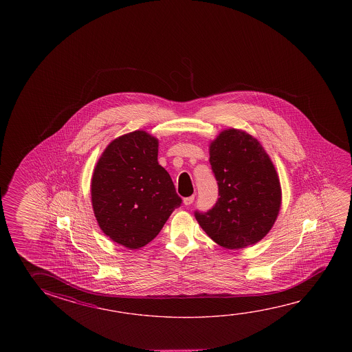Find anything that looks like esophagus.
<instances>
[{"label":"esophagus","mask_w":352,"mask_h":352,"mask_svg":"<svg viewBox=\"0 0 352 352\" xmlns=\"http://www.w3.org/2000/svg\"><path fill=\"white\" fill-rule=\"evenodd\" d=\"M194 199H195V195H191L189 196V197H185L184 205H186V206H189V205H191V204L194 202Z\"/></svg>","instance_id":"obj_1"}]
</instances>
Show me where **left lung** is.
I'll list each match as a JSON object with an SVG mask.
<instances>
[{
  "instance_id": "left-lung-1",
  "label": "left lung",
  "mask_w": 352,
  "mask_h": 352,
  "mask_svg": "<svg viewBox=\"0 0 352 352\" xmlns=\"http://www.w3.org/2000/svg\"><path fill=\"white\" fill-rule=\"evenodd\" d=\"M210 164L219 199L195 219L213 242L242 249L261 241L281 206L280 180L270 157L252 135L228 129L210 144Z\"/></svg>"
}]
</instances>
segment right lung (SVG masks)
<instances>
[{"label": "right lung", "instance_id": "1", "mask_svg": "<svg viewBox=\"0 0 352 352\" xmlns=\"http://www.w3.org/2000/svg\"><path fill=\"white\" fill-rule=\"evenodd\" d=\"M157 157L158 140L138 130L111 141L93 172L91 195L99 227L129 249L156 238L182 204Z\"/></svg>", "mask_w": 352, "mask_h": 352}]
</instances>
